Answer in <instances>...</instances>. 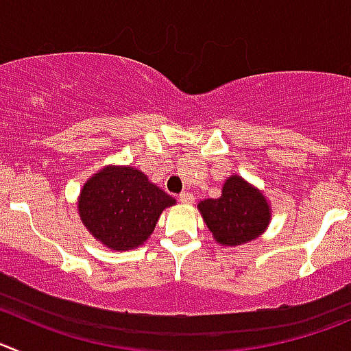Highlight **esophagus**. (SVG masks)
<instances>
[{
	"label": "esophagus",
	"mask_w": 351,
	"mask_h": 351,
	"mask_svg": "<svg viewBox=\"0 0 351 351\" xmlns=\"http://www.w3.org/2000/svg\"><path fill=\"white\" fill-rule=\"evenodd\" d=\"M178 199L182 204H192V202L195 201L194 194H191V192H182V194L178 195Z\"/></svg>",
	"instance_id": "obj_1"
}]
</instances>
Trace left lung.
I'll use <instances>...</instances> for the list:
<instances>
[{
    "label": "left lung",
    "mask_w": 351,
    "mask_h": 351,
    "mask_svg": "<svg viewBox=\"0 0 351 351\" xmlns=\"http://www.w3.org/2000/svg\"><path fill=\"white\" fill-rule=\"evenodd\" d=\"M197 208L221 245L253 241L270 223L271 213L265 195L237 175L228 176L220 197L201 201Z\"/></svg>",
    "instance_id": "8db88e82"
}]
</instances>
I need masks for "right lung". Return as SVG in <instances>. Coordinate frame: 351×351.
<instances>
[{
    "instance_id": "right-lung-1",
    "label": "right lung",
    "mask_w": 351,
    "mask_h": 351,
    "mask_svg": "<svg viewBox=\"0 0 351 351\" xmlns=\"http://www.w3.org/2000/svg\"><path fill=\"white\" fill-rule=\"evenodd\" d=\"M175 199L131 166H107L81 191V221L97 241L114 251L138 247Z\"/></svg>"
}]
</instances>
